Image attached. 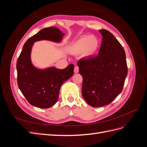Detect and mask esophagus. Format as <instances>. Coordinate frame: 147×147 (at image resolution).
<instances>
[{
    "label": "esophagus",
    "instance_id": "esophagus-1",
    "mask_svg": "<svg viewBox=\"0 0 147 147\" xmlns=\"http://www.w3.org/2000/svg\"><path fill=\"white\" fill-rule=\"evenodd\" d=\"M78 71H79L78 67V66H75V68H74V72H75V74H77V73L78 72Z\"/></svg>",
    "mask_w": 147,
    "mask_h": 147
}]
</instances>
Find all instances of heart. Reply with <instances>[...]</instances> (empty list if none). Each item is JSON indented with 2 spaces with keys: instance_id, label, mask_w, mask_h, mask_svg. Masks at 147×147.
<instances>
[{
  "instance_id": "heart-1",
  "label": "heart",
  "mask_w": 147,
  "mask_h": 147,
  "mask_svg": "<svg viewBox=\"0 0 147 147\" xmlns=\"http://www.w3.org/2000/svg\"><path fill=\"white\" fill-rule=\"evenodd\" d=\"M99 40L94 36L84 35L71 44L69 51L73 54H80L83 52L86 56H91L99 48Z\"/></svg>"
}]
</instances>
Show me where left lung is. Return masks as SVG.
Segmentation results:
<instances>
[{"label":"left lung","instance_id":"left-lung-1","mask_svg":"<svg viewBox=\"0 0 147 147\" xmlns=\"http://www.w3.org/2000/svg\"><path fill=\"white\" fill-rule=\"evenodd\" d=\"M99 32L102 40L98 56L82 58L77 63L83 77L82 96L93 107L110 104L121 92L127 74L122 45L107 30Z\"/></svg>","mask_w":147,"mask_h":147}]
</instances>
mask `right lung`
<instances>
[{"instance_id":"add662e5","label":"right lung","mask_w":147,"mask_h":147,"mask_svg":"<svg viewBox=\"0 0 147 147\" xmlns=\"http://www.w3.org/2000/svg\"><path fill=\"white\" fill-rule=\"evenodd\" d=\"M64 35L56 27L42 29L26 41L17 60L18 85L29 104L36 107L48 109L56 103L61 85L74 74V65L64 69L54 66L38 69L31 61L34 43L43 40L60 43Z\"/></svg>"}]
</instances>
